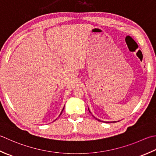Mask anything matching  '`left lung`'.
<instances>
[{
    "mask_svg": "<svg viewBox=\"0 0 156 156\" xmlns=\"http://www.w3.org/2000/svg\"><path fill=\"white\" fill-rule=\"evenodd\" d=\"M88 111H89V112H90V113H91V112H90V110H89V109H88ZM96 119H97V118H96ZM97 120H99V121H100V122H102L101 120H99V119H97ZM118 122H119V121H118ZM115 122V121H114V122Z\"/></svg>",
    "mask_w": 156,
    "mask_h": 156,
    "instance_id": "left-lung-1",
    "label": "left lung"
}]
</instances>
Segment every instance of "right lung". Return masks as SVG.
<instances>
[{
  "label": "right lung",
  "mask_w": 156,
  "mask_h": 156,
  "mask_svg": "<svg viewBox=\"0 0 156 156\" xmlns=\"http://www.w3.org/2000/svg\"><path fill=\"white\" fill-rule=\"evenodd\" d=\"M63 109H64V108H63V109H62V112H61V114H60V115H61V114H62V112H63Z\"/></svg>",
  "instance_id": "add662e5"
}]
</instances>
